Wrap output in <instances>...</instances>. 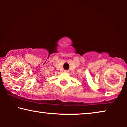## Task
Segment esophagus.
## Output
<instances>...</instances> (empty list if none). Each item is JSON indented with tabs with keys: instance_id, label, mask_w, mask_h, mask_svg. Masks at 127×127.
Instances as JSON below:
<instances>
[{
	"instance_id": "esophagus-1",
	"label": "esophagus",
	"mask_w": 127,
	"mask_h": 127,
	"mask_svg": "<svg viewBox=\"0 0 127 127\" xmlns=\"http://www.w3.org/2000/svg\"><path fill=\"white\" fill-rule=\"evenodd\" d=\"M64 72H66V73H68V70H65Z\"/></svg>"
}]
</instances>
